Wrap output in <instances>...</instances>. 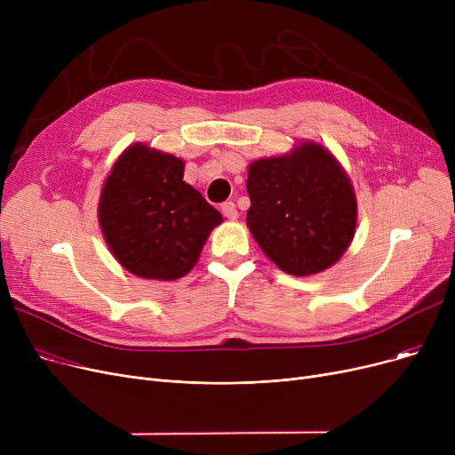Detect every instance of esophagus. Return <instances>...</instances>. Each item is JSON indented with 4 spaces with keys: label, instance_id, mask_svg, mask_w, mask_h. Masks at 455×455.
I'll return each instance as SVG.
<instances>
[{
    "label": "esophagus",
    "instance_id": "34e87169",
    "mask_svg": "<svg viewBox=\"0 0 455 455\" xmlns=\"http://www.w3.org/2000/svg\"><path fill=\"white\" fill-rule=\"evenodd\" d=\"M221 212L227 220H235L237 218V210H235V204L232 201H227L221 204Z\"/></svg>",
    "mask_w": 455,
    "mask_h": 455
}]
</instances>
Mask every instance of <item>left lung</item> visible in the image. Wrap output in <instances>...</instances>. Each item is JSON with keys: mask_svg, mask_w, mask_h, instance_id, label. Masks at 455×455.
<instances>
[{"mask_svg": "<svg viewBox=\"0 0 455 455\" xmlns=\"http://www.w3.org/2000/svg\"><path fill=\"white\" fill-rule=\"evenodd\" d=\"M247 191V225L282 271L321 273L350 245L354 191L343 167L321 146L302 143L291 155L252 162Z\"/></svg>", "mask_w": 455, "mask_h": 455, "instance_id": "left-lung-1", "label": "left lung"}]
</instances>
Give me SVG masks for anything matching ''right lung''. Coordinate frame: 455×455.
Returning a JSON list of instances; mask_svg holds the SVG:
<instances>
[{"mask_svg": "<svg viewBox=\"0 0 455 455\" xmlns=\"http://www.w3.org/2000/svg\"><path fill=\"white\" fill-rule=\"evenodd\" d=\"M182 177L180 158L140 143L114 164L101 191L100 225L112 254L132 275L184 276L221 223V213Z\"/></svg>", "mask_w": 455, "mask_h": 455, "instance_id": "1", "label": "right lung"}]
</instances>
